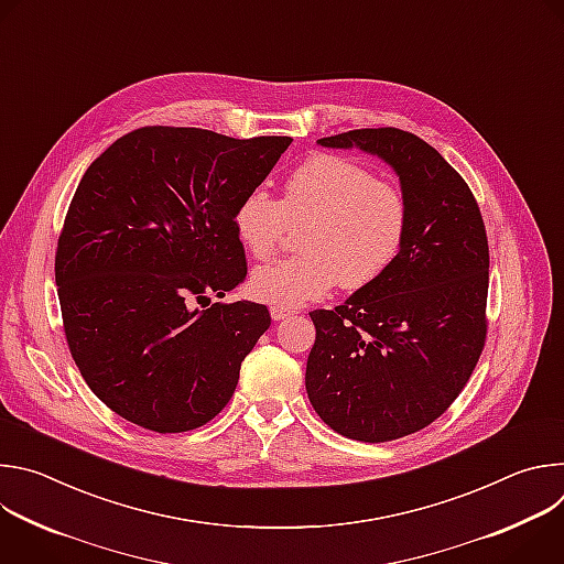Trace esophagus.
<instances>
[{"instance_id": "obj_1", "label": "esophagus", "mask_w": 564, "mask_h": 564, "mask_svg": "<svg viewBox=\"0 0 564 564\" xmlns=\"http://www.w3.org/2000/svg\"><path fill=\"white\" fill-rule=\"evenodd\" d=\"M296 310H290V307H279V305H272L270 307V314H272V318L274 321H283V318H288L290 314H294Z\"/></svg>"}]
</instances>
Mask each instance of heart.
I'll list each match as a JSON object with an SVG mask.
<instances>
[{
  "instance_id": "heart-1",
  "label": "heart",
  "mask_w": 564,
  "mask_h": 564,
  "mask_svg": "<svg viewBox=\"0 0 564 564\" xmlns=\"http://www.w3.org/2000/svg\"><path fill=\"white\" fill-rule=\"evenodd\" d=\"M409 207L399 187L377 181L348 158L318 153L283 183L281 198L265 187L250 189L234 209V234L254 257H268L288 225L299 231L296 257L254 268V299L299 307L326 296L337 283L361 290L394 261L406 234Z\"/></svg>"
}]
</instances>
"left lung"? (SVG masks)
<instances>
[{
    "instance_id": "left-lung-1",
    "label": "left lung",
    "mask_w": 564,
    "mask_h": 564,
    "mask_svg": "<svg viewBox=\"0 0 564 564\" xmlns=\"http://www.w3.org/2000/svg\"><path fill=\"white\" fill-rule=\"evenodd\" d=\"M394 170L406 234L390 268L335 310L310 312L305 390L316 415L357 442L433 424L462 392L487 341L489 240L477 200L437 149L394 127L321 138Z\"/></svg>"
}]
</instances>
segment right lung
Wrapping results in <instances>:
<instances>
[{
	"instance_id": "1",
	"label": "right lung",
	"mask_w": 564,
	"mask_h": 564,
	"mask_svg": "<svg viewBox=\"0 0 564 564\" xmlns=\"http://www.w3.org/2000/svg\"><path fill=\"white\" fill-rule=\"evenodd\" d=\"M290 142L142 127L79 181L55 252L64 335L87 386L127 422L185 433L227 406L272 318L252 301L194 303L246 279L234 209Z\"/></svg>"
}]
</instances>
